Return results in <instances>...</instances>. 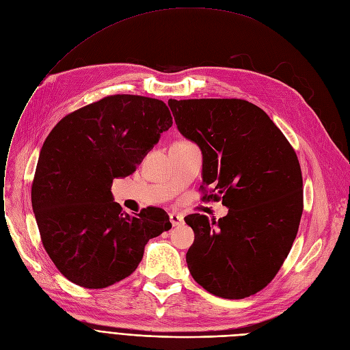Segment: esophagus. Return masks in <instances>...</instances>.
<instances>
[{
  "instance_id": "obj_1",
  "label": "esophagus",
  "mask_w": 350,
  "mask_h": 350,
  "mask_svg": "<svg viewBox=\"0 0 350 350\" xmlns=\"http://www.w3.org/2000/svg\"><path fill=\"white\" fill-rule=\"evenodd\" d=\"M170 221L174 227H179L183 224V217L180 216V214H176V213H171L170 214Z\"/></svg>"
}]
</instances>
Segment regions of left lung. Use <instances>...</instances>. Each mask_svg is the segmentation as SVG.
Segmentation results:
<instances>
[{
  "label": "left lung",
  "mask_w": 350,
  "mask_h": 350,
  "mask_svg": "<svg viewBox=\"0 0 350 350\" xmlns=\"http://www.w3.org/2000/svg\"><path fill=\"white\" fill-rule=\"evenodd\" d=\"M178 130L203 154V202L228 207L223 219L195 213L186 254L192 278L223 299H245L279 272L303 214L295 151L260 107L244 99H170Z\"/></svg>",
  "instance_id": "8db88e82"
}]
</instances>
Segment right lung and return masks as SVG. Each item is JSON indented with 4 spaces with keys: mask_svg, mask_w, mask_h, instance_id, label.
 Returning a JSON list of instances; mask_svg holds the SVG:
<instances>
[{
    "mask_svg": "<svg viewBox=\"0 0 350 350\" xmlns=\"http://www.w3.org/2000/svg\"><path fill=\"white\" fill-rule=\"evenodd\" d=\"M168 106L140 95H111L64 116L40 150L32 207L42 244L60 273L105 288L136 271L144 247L172 224L165 210L129 216L113 202L115 178L136 171L161 133Z\"/></svg>",
    "mask_w": 350,
    "mask_h": 350,
    "instance_id": "1",
    "label": "right lung"
}]
</instances>
